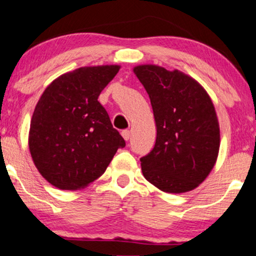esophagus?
<instances>
[{
    "label": "esophagus",
    "instance_id": "esophagus-1",
    "mask_svg": "<svg viewBox=\"0 0 256 256\" xmlns=\"http://www.w3.org/2000/svg\"><path fill=\"white\" fill-rule=\"evenodd\" d=\"M122 138L125 139V140H128V139H130V137H131V132L128 130H124V131H122Z\"/></svg>",
    "mask_w": 256,
    "mask_h": 256
}]
</instances>
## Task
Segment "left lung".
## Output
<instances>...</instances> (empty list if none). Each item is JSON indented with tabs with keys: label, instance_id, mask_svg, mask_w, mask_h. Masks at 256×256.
Instances as JSON below:
<instances>
[{
	"label": "left lung",
	"instance_id": "8db88e82",
	"mask_svg": "<svg viewBox=\"0 0 256 256\" xmlns=\"http://www.w3.org/2000/svg\"><path fill=\"white\" fill-rule=\"evenodd\" d=\"M154 116L156 145L140 158L142 174L166 193L196 188L216 165L220 128L213 102L188 74L154 64L134 68Z\"/></svg>",
	"mask_w": 256,
	"mask_h": 256
}]
</instances>
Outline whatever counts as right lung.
<instances>
[{"label":"right lung","mask_w":256,"mask_h":256,"mask_svg":"<svg viewBox=\"0 0 256 256\" xmlns=\"http://www.w3.org/2000/svg\"><path fill=\"white\" fill-rule=\"evenodd\" d=\"M119 66H84L51 82L37 103L29 150L44 179L60 190H80L103 174L125 140L98 102Z\"/></svg>","instance_id":"add662e5"}]
</instances>
